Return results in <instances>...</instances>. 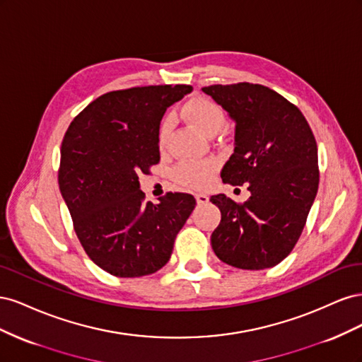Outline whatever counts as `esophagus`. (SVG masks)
Listing matches in <instances>:
<instances>
[{
	"label": "esophagus",
	"mask_w": 362,
	"mask_h": 362,
	"mask_svg": "<svg viewBox=\"0 0 362 362\" xmlns=\"http://www.w3.org/2000/svg\"><path fill=\"white\" fill-rule=\"evenodd\" d=\"M208 196L205 194V193H196V202H198L199 205H204V204H206L208 202Z\"/></svg>",
	"instance_id": "1"
}]
</instances>
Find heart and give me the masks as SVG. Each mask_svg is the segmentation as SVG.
Segmentation results:
<instances>
[{
	"label": "heart",
	"instance_id": "heart-1",
	"mask_svg": "<svg viewBox=\"0 0 362 362\" xmlns=\"http://www.w3.org/2000/svg\"><path fill=\"white\" fill-rule=\"evenodd\" d=\"M182 117L205 136H214L226 124V115L223 108L216 101L206 96H196L184 104L181 110ZM172 128V120L166 117L161 122L158 131L160 148H164ZM217 170L216 160H199V161H182L172 170V178L184 187L201 189L210 182Z\"/></svg>",
	"mask_w": 362,
	"mask_h": 362
}]
</instances>
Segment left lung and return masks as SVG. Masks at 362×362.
Listing matches in <instances>:
<instances>
[{"label":"left lung","instance_id":"obj_1","mask_svg":"<svg viewBox=\"0 0 362 362\" xmlns=\"http://www.w3.org/2000/svg\"><path fill=\"white\" fill-rule=\"evenodd\" d=\"M202 92L235 122L222 181L250 192L243 204L211 196L222 214L211 234L214 254L237 269L276 266L298 243L319 189L313 131L298 107L266 86L214 84Z\"/></svg>","mask_w":362,"mask_h":362}]
</instances>
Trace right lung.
<instances>
[{
	"label": "right lung",
	"mask_w": 362,
	"mask_h": 362,
	"mask_svg": "<svg viewBox=\"0 0 362 362\" xmlns=\"http://www.w3.org/2000/svg\"><path fill=\"white\" fill-rule=\"evenodd\" d=\"M192 86L131 87L101 95L75 116L62 141L59 187L86 254L107 273L139 278L160 270L196 199L166 193L145 202L139 175L160 161L166 108Z\"/></svg>",
	"instance_id": "1"
}]
</instances>
